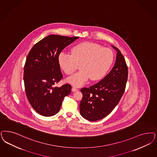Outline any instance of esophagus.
Here are the masks:
<instances>
[{
	"label": "esophagus",
	"instance_id": "34e87169",
	"mask_svg": "<svg viewBox=\"0 0 157 157\" xmlns=\"http://www.w3.org/2000/svg\"><path fill=\"white\" fill-rule=\"evenodd\" d=\"M78 89H76L75 87H72V92H75V91H78Z\"/></svg>",
	"mask_w": 157,
	"mask_h": 157
}]
</instances>
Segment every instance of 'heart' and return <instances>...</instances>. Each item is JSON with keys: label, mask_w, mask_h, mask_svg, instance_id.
<instances>
[{"label": "heart", "mask_w": 157, "mask_h": 157, "mask_svg": "<svg viewBox=\"0 0 157 157\" xmlns=\"http://www.w3.org/2000/svg\"><path fill=\"white\" fill-rule=\"evenodd\" d=\"M113 52L98 43L83 42L72 48L71 54L61 52L58 57L59 67L68 75H72L79 64L81 70L69 78L71 84L80 86L90 78L92 81L101 79L107 74L114 61Z\"/></svg>", "instance_id": "heart-1"}]
</instances>
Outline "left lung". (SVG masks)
<instances>
[{
	"instance_id": "left-lung-1",
	"label": "left lung",
	"mask_w": 157,
	"mask_h": 157,
	"mask_svg": "<svg viewBox=\"0 0 157 157\" xmlns=\"http://www.w3.org/2000/svg\"><path fill=\"white\" fill-rule=\"evenodd\" d=\"M117 51L114 67L108 75L96 84L83 87V98L80 103V113L85 119L96 121L110 114L124 93L128 76V68L124 56Z\"/></svg>"
}]
</instances>
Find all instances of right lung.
<instances>
[{
	"label": "right lung",
	"instance_id": "add662e5",
	"mask_svg": "<svg viewBox=\"0 0 157 157\" xmlns=\"http://www.w3.org/2000/svg\"><path fill=\"white\" fill-rule=\"evenodd\" d=\"M79 37L50 35L36 43L29 51L24 65V81L29 103L40 115L51 117L59 113L71 86L58 87L63 76L58 57L66 46Z\"/></svg>",
	"mask_w": 157,
	"mask_h": 157
}]
</instances>
